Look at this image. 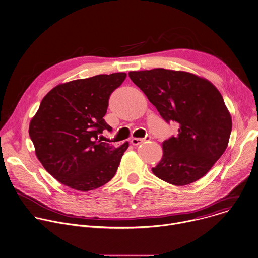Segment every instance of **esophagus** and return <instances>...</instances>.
Returning <instances> with one entry per match:
<instances>
[{"label": "esophagus", "instance_id": "34e87169", "mask_svg": "<svg viewBox=\"0 0 258 258\" xmlns=\"http://www.w3.org/2000/svg\"><path fill=\"white\" fill-rule=\"evenodd\" d=\"M151 138L150 137H146L145 139H140V138H133L132 140H131V144L132 145H134V146H139V145H141L143 142H145V141H149Z\"/></svg>", "mask_w": 258, "mask_h": 258}]
</instances>
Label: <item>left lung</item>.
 Wrapping results in <instances>:
<instances>
[{"label": "left lung", "mask_w": 258, "mask_h": 258, "mask_svg": "<svg viewBox=\"0 0 258 258\" xmlns=\"http://www.w3.org/2000/svg\"><path fill=\"white\" fill-rule=\"evenodd\" d=\"M130 78L167 121L179 123L177 137L165 141L155 176L175 185H189L213 167L225 152L232 119L219 90L190 72L155 68L130 71Z\"/></svg>", "instance_id": "8db88e82"}]
</instances>
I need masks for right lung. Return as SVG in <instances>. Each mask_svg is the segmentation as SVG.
I'll return each mask as SVG.
<instances>
[{"label": "right lung", "mask_w": 258, "mask_h": 258, "mask_svg": "<svg viewBox=\"0 0 258 258\" xmlns=\"http://www.w3.org/2000/svg\"><path fill=\"white\" fill-rule=\"evenodd\" d=\"M125 77L118 72L72 80L58 84L42 99L29 135L38 160L61 184L87 192L115 175L128 143L114 148L98 135L111 131L103 116L110 94Z\"/></svg>", "instance_id": "add662e5"}]
</instances>
